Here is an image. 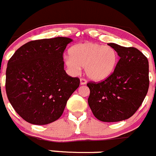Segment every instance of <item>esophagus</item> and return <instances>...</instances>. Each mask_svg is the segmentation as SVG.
<instances>
[{
    "mask_svg": "<svg viewBox=\"0 0 156 156\" xmlns=\"http://www.w3.org/2000/svg\"><path fill=\"white\" fill-rule=\"evenodd\" d=\"M87 80L84 79V78H81L80 79V84L81 85H85V84H87Z\"/></svg>",
    "mask_w": 156,
    "mask_h": 156,
    "instance_id": "1",
    "label": "esophagus"
}]
</instances>
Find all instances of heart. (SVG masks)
<instances>
[{
  "instance_id": "1",
  "label": "heart",
  "mask_w": 156,
  "mask_h": 156,
  "mask_svg": "<svg viewBox=\"0 0 156 156\" xmlns=\"http://www.w3.org/2000/svg\"><path fill=\"white\" fill-rule=\"evenodd\" d=\"M70 56L65 57L66 66L73 72L84 66L85 73L90 79L101 81L110 76L118 63V53L109 46L94 43H84L70 49Z\"/></svg>"
}]
</instances>
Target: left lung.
Returning a JSON list of instances; mask_svg holds the SVG:
<instances>
[{"mask_svg":"<svg viewBox=\"0 0 156 156\" xmlns=\"http://www.w3.org/2000/svg\"><path fill=\"white\" fill-rule=\"evenodd\" d=\"M119 56L112 75L99 83L89 82L88 103L96 119L119 122L134 115L142 105L149 87V61L135 47L108 44Z\"/></svg>","mask_w":156,"mask_h":156,"instance_id":"obj_1","label":"left lung"}]
</instances>
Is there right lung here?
Masks as SVG:
<instances>
[{"label":"right lung","mask_w":156,"mask_h":156,"mask_svg":"<svg viewBox=\"0 0 156 156\" xmlns=\"http://www.w3.org/2000/svg\"><path fill=\"white\" fill-rule=\"evenodd\" d=\"M72 39L32 41L17 49L7 63L5 88L11 106L34 125L58 119L66 102L80 86L78 77L64 70L63 52Z\"/></svg>","instance_id":"right-lung-1"}]
</instances>
